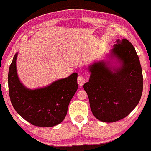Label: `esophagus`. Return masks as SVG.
<instances>
[{
  "mask_svg": "<svg viewBox=\"0 0 151 151\" xmlns=\"http://www.w3.org/2000/svg\"><path fill=\"white\" fill-rule=\"evenodd\" d=\"M77 82H78V84L80 85H83V84L85 83V78L83 77V76H78V78H77Z\"/></svg>",
  "mask_w": 151,
  "mask_h": 151,
  "instance_id": "obj_1",
  "label": "esophagus"
}]
</instances>
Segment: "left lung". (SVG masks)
Returning a JSON list of instances; mask_svg holds the SVG:
<instances>
[{"instance_id": "8db88e82", "label": "left lung", "mask_w": 151, "mask_h": 151, "mask_svg": "<svg viewBox=\"0 0 151 151\" xmlns=\"http://www.w3.org/2000/svg\"><path fill=\"white\" fill-rule=\"evenodd\" d=\"M107 56L109 60L89 66V82L83 88L94 116L102 122L112 123L126 117L138 105L143 76L138 55L128 40H116ZM113 61L116 64H112Z\"/></svg>"}]
</instances>
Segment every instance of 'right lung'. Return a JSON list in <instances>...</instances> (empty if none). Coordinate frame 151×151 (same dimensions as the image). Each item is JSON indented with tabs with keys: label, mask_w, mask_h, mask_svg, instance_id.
<instances>
[{
	"label": "right lung",
	"mask_w": 151,
	"mask_h": 151,
	"mask_svg": "<svg viewBox=\"0 0 151 151\" xmlns=\"http://www.w3.org/2000/svg\"><path fill=\"white\" fill-rule=\"evenodd\" d=\"M17 54L13 57L8 74L9 93L15 111L33 125L49 127L60 124L66 116L69 103L78 89L77 73L46 87L28 89L18 77Z\"/></svg>",
	"instance_id": "obj_1"
}]
</instances>
